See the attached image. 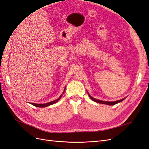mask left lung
Returning <instances> with one entry per match:
<instances>
[{"label":"left lung","instance_id":"8db88e82","mask_svg":"<svg viewBox=\"0 0 149 149\" xmlns=\"http://www.w3.org/2000/svg\"><path fill=\"white\" fill-rule=\"evenodd\" d=\"M88 95L89 96V97L91 99V100L94 101H95L96 102H98V103H101V104H107V105H110V106H112V105H115L116 104H118L120 102H122L123 101L125 98L124 99H122V100H119V101H114V102H107V101H101V100H96V99H94L93 98L92 96H91L89 95V94H88Z\"/></svg>","mask_w":149,"mask_h":149}]
</instances>
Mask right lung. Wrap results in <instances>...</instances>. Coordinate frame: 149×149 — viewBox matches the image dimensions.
Masks as SVG:
<instances>
[{
    "label": "right lung",
    "instance_id": "obj_1",
    "mask_svg": "<svg viewBox=\"0 0 149 149\" xmlns=\"http://www.w3.org/2000/svg\"><path fill=\"white\" fill-rule=\"evenodd\" d=\"M65 90H64V92H65ZM63 92V93H64ZM61 96H62V95H61L59 97H58L57 100H55V101H51V102H48V103H46V104H35V103H31V104L32 105H33L34 106H36V107H47V106H50V105H52V104H53L54 103H56V102H57L58 101H59L60 99H61Z\"/></svg>",
    "mask_w": 149,
    "mask_h": 149
}]
</instances>
